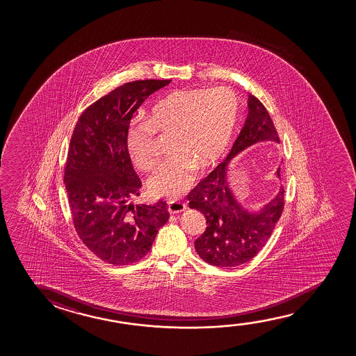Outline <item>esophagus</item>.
<instances>
[{
    "mask_svg": "<svg viewBox=\"0 0 356 356\" xmlns=\"http://www.w3.org/2000/svg\"><path fill=\"white\" fill-rule=\"evenodd\" d=\"M186 209L185 203H182L180 200H169L168 202V210L170 214H177Z\"/></svg>",
    "mask_w": 356,
    "mask_h": 356,
    "instance_id": "34e87169",
    "label": "esophagus"
}]
</instances>
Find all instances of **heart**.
Listing matches in <instances>:
<instances>
[{"label": "heart", "mask_w": 356, "mask_h": 356, "mask_svg": "<svg viewBox=\"0 0 356 356\" xmlns=\"http://www.w3.org/2000/svg\"><path fill=\"white\" fill-rule=\"evenodd\" d=\"M239 111L238 95L231 88L179 90L161 98L146 122L127 130V153L141 170H151L159 161L154 134L170 137L172 154L147 179L148 190L156 195H180L197 168L205 170L224 154Z\"/></svg>", "instance_id": "heart-1"}]
</instances>
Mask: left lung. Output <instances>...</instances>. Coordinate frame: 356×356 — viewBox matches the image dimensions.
<instances>
[{
  "label": "left lung",
  "mask_w": 356,
  "mask_h": 356,
  "mask_svg": "<svg viewBox=\"0 0 356 356\" xmlns=\"http://www.w3.org/2000/svg\"><path fill=\"white\" fill-rule=\"evenodd\" d=\"M280 141L266 108L252 93L248 95V115L229 156L187 195L190 208L200 210L207 229L195 241V248L204 261L232 268L245 264L266 244L284 208V190L259 213H248L234 200L226 181L229 161L244 148L259 141ZM277 176H280L278 168Z\"/></svg>",
  "instance_id": "left-lung-1"
}]
</instances>
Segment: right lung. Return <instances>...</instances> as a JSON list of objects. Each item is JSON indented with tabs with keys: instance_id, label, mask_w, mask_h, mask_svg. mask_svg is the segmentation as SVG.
Returning a JSON list of instances; mask_svg holds the SVG:
<instances>
[{
	"instance_id": "1",
	"label": "right lung",
	"mask_w": 356,
	"mask_h": 356,
	"mask_svg": "<svg viewBox=\"0 0 356 356\" xmlns=\"http://www.w3.org/2000/svg\"><path fill=\"white\" fill-rule=\"evenodd\" d=\"M170 81L124 83L88 106L74 127L64 168L72 219L83 243L104 263L120 266L145 258L170 218L164 200L127 203L140 195L142 182L127 148L134 113Z\"/></svg>"
}]
</instances>
